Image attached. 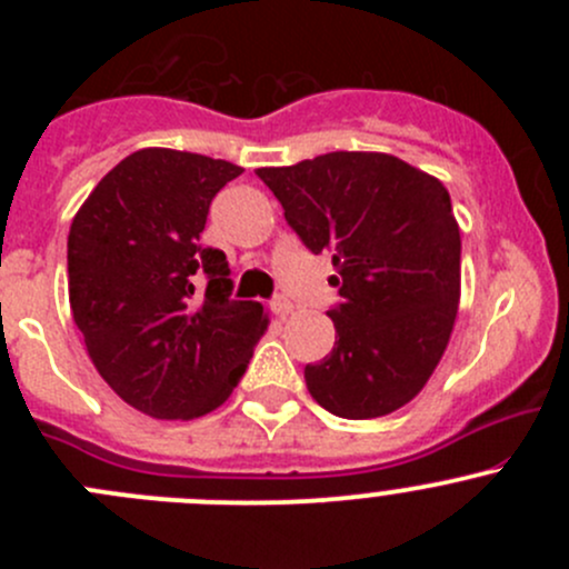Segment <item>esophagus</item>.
Returning a JSON list of instances; mask_svg holds the SVG:
<instances>
[{
    "instance_id": "esophagus-1",
    "label": "esophagus",
    "mask_w": 569,
    "mask_h": 569,
    "mask_svg": "<svg viewBox=\"0 0 569 569\" xmlns=\"http://www.w3.org/2000/svg\"><path fill=\"white\" fill-rule=\"evenodd\" d=\"M269 308H272V313L278 319H289L291 313H295V302L286 300V297H274V300L269 302Z\"/></svg>"
}]
</instances>
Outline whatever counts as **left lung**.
<instances>
[{
	"mask_svg": "<svg viewBox=\"0 0 569 569\" xmlns=\"http://www.w3.org/2000/svg\"><path fill=\"white\" fill-rule=\"evenodd\" d=\"M297 237L330 252L336 347L306 386L338 418H380L416 399L460 306V226L435 176L377 151H332L258 168Z\"/></svg>",
	"mask_w": 569,
	"mask_h": 569,
	"instance_id": "1",
	"label": "left lung"
}]
</instances>
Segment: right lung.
<instances>
[{
    "label": "right lung",
    "mask_w": 569,
    "mask_h": 569,
    "mask_svg": "<svg viewBox=\"0 0 569 569\" xmlns=\"http://www.w3.org/2000/svg\"><path fill=\"white\" fill-rule=\"evenodd\" d=\"M239 173L226 159L142 148L71 222L73 321L107 386L151 418L217 410L269 325L261 302L231 297L226 252L200 244L211 200Z\"/></svg>",
    "instance_id": "obj_1"
}]
</instances>
